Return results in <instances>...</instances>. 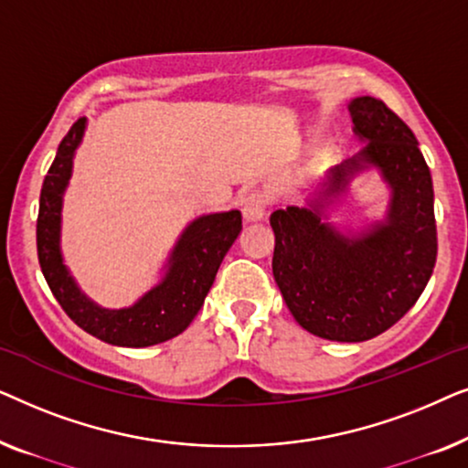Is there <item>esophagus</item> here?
Instances as JSON below:
<instances>
[{"label":"esophagus","mask_w":468,"mask_h":468,"mask_svg":"<svg viewBox=\"0 0 468 468\" xmlns=\"http://www.w3.org/2000/svg\"><path fill=\"white\" fill-rule=\"evenodd\" d=\"M268 204H271V197H268L266 191L253 189L251 194L245 197V207H242V213H245L247 221H258L264 219Z\"/></svg>","instance_id":"1"}]
</instances>
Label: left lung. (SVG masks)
<instances>
[{
  "mask_svg": "<svg viewBox=\"0 0 468 468\" xmlns=\"http://www.w3.org/2000/svg\"><path fill=\"white\" fill-rule=\"evenodd\" d=\"M349 111L356 133L368 144L330 172L313 194V208L271 215L272 274L306 332L362 343L392 328L418 303L437 261V221L431 170L409 125L370 95L356 98ZM367 163L381 167L393 185L388 223L343 237L321 221L318 208Z\"/></svg>",
  "mask_w": 468,
  "mask_h": 468,
  "instance_id": "8db88e82",
  "label": "left lung"
}]
</instances>
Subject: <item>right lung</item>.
<instances>
[{
  "label": "right lung",
  "mask_w": 468,
  "mask_h": 468,
  "mask_svg": "<svg viewBox=\"0 0 468 468\" xmlns=\"http://www.w3.org/2000/svg\"><path fill=\"white\" fill-rule=\"evenodd\" d=\"M85 132V117L69 127L44 176L37 210L36 242L44 279L66 315L89 335L119 347H149L181 335L202 309L219 264L242 229L239 210L207 215L185 229L170 258V271L157 287L130 309H100L74 285L59 253L61 196L72 155Z\"/></svg>",
  "instance_id": "1"
}]
</instances>
